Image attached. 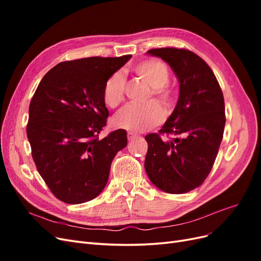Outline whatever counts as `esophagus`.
<instances>
[{
    "mask_svg": "<svg viewBox=\"0 0 261 261\" xmlns=\"http://www.w3.org/2000/svg\"><path fill=\"white\" fill-rule=\"evenodd\" d=\"M136 136H137V134H135V133H133V132H128V133H127V138H128L129 140L134 139Z\"/></svg>",
    "mask_w": 261,
    "mask_h": 261,
    "instance_id": "obj_1",
    "label": "esophagus"
}]
</instances>
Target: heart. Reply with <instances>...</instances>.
<instances>
[{"label":"heart","instance_id":"heart-1","mask_svg":"<svg viewBox=\"0 0 261 261\" xmlns=\"http://www.w3.org/2000/svg\"><path fill=\"white\" fill-rule=\"evenodd\" d=\"M133 70L141 80L151 87L154 100L170 108L173 106V94L167 87L170 73L167 65L159 60H147L133 67ZM125 80L122 73L116 72L110 76L103 87V99L106 105L114 108L124 98ZM163 120V111L155 102L147 105H127L122 108L114 117L113 122L117 128L129 132H143L152 128Z\"/></svg>","mask_w":261,"mask_h":261}]
</instances>
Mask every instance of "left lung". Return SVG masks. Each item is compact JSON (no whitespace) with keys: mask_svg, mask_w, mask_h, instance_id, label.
Segmentation results:
<instances>
[{"mask_svg":"<svg viewBox=\"0 0 261 261\" xmlns=\"http://www.w3.org/2000/svg\"><path fill=\"white\" fill-rule=\"evenodd\" d=\"M174 72L179 85L177 103L158 134L145 137V170L151 183L169 194H184L200 186L210 173L225 125L224 99L211 68L192 51L149 50Z\"/></svg>","mask_w":261,"mask_h":261,"instance_id":"8db88e82","label":"left lung"}]
</instances>
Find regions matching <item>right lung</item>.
I'll return each mask as SVG.
<instances>
[{
	"instance_id": "add662e5",
	"label": "right lung",
	"mask_w": 261,
	"mask_h": 261,
	"mask_svg": "<svg viewBox=\"0 0 261 261\" xmlns=\"http://www.w3.org/2000/svg\"><path fill=\"white\" fill-rule=\"evenodd\" d=\"M132 55L62 62L44 75L30 101L27 137L39 174L63 202L89 201L103 191L115 154L127 146L125 129L105 138L108 78Z\"/></svg>"
}]
</instances>
